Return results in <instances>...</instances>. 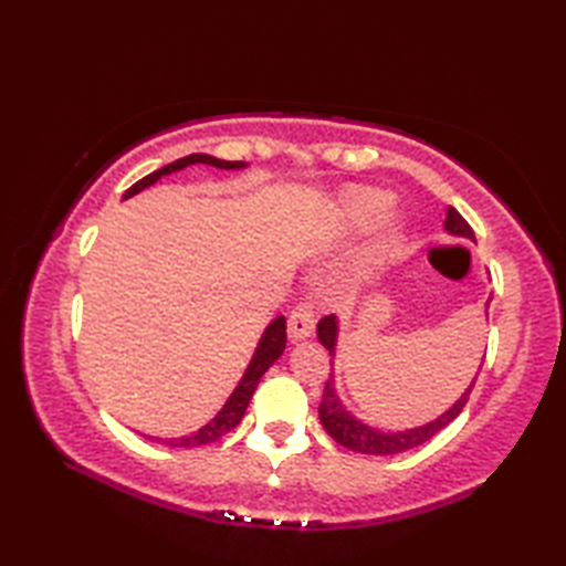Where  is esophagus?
<instances>
[{"label": "esophagus", "instance_id": "34e87169", "mask_svg": "<svg viewBox=\"0 0 566 566\" xmlns=\"http://www.w3.org/2000/svg\"><path fill=\"white\" fill-rule=\"evenodd\" d=\"M286 326H290V338L292 340H306V338H311V335H314V328H316L314 306H311L308 302L296 304L292 308L290 323H286Z\"/></svg>", "mask_w": 566, "mask_h": 566}]
</instances>
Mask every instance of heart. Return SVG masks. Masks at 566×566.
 Instances as JSON below:
<instances>
[{
  "mask_svg": "<svg viewBox=\"0 0 566 566\" xmlns=\"http://www.w3.org/2000/svg\"><path fill=\"white\" fill-rule=\"evenodd\" d=\"M384 203H387V195H384V191L371 189V187H353L343 191L340 211L347 226H365L367 221L375 219ZM391 240H394V228H387L377 248L387 250Z\"/></svg>",
  "mask_w": 566,
  "mask_h": 566,
  "instance_id": "obj_1",
  "label": "heart"
}]
</instances>
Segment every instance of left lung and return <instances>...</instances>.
Wrapping results in <instances>:
<instances>
[{"label":"left lung","instance_id":"1","mask_svg":"<svg viewBox=\"0 0 566 566\" xmlns=\"http://www.w3.org/2000/svg\"><path fill=\"white\" fill-rule=\"evenodd\" d=\"M444 231H448L450 235H457V238L474 240L472 226H469L460 216V211L452 209V207L448 209V216H444ZM489 302H491V296H489ZM489 302H486V308H489ZM316 335H318L321 345L326 347V350L335 357V343H338V318H335V316L321 318ZM479 369H482V365H479ZM476 377H479V371H476ZM476 377L472 379V384H469V389H464L460 399H457L448 408V411L438 416L436 420H430V423H423L418 428L387 432V430H377V428L363 423V420L355 418L350 411H347L345 403L340 401L338 389H335V379L331 375V379L326 381V389H323V401L318 406V418H321V423H323V428H326L328 436L347 450L363 452V454H399V452L413 450V448H418V444L428 442L432 436H438V432L444 426H450L452 420L462 413L464 403L469 401V394H472V389H474Z\"/></svg>","mask_w":566,"mask_h":566}]
</instances>
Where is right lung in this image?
I'll list each match as a JSON object with an SVG mask.
<instances>
[{
	"mask_svg": "<svg viewBox=\"0 0 566 566\" xmlns=\"http://www.w3.org/2000/svg\"><path fill=\"white\" fill-rule=\"evenodd\" d=\"M197 163L219 167V170H243V167H248V163H240V160L231 163V160L213 158V155H207V153H191V155H187V158H179V160H175V163H170V165L160 167V170L150 172L148 177L138 179V182H136L134 187L124 191V199H130L134 195H138V191L148 189L150 185L158 182V179H163L165 175L179 172V170H185V167L197 165ZM284 347H286V321H284V316H276V318L270 323V326L264 328L262 338H260V343H258V347H255V353H252V359H250V365H248V369H245L243 379L238 381V387L233 389V394L228 396V401L223 403L221 411L216 413L207 426L199 428L197 432H191V436L163 440V442L170 444V448H199V444L216 442L219 438H223L226 432H231V430L240 423V418H243L245 408H248V403H250V399H252V394H255L262 375L276 363V359L282 357ZM158 442H160V438H158Z\"/></svg>",
	"mask_w": 566,
	"mask_h": 566,
	"instance_id": "1",
	"label": "right lung"
}]
</instances>
